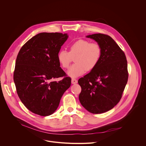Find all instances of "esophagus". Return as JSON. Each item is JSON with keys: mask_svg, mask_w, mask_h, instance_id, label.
<instances>
[{"mask_svg": "<svg viewBox=\"0 0 146 146\" xmlns=\"http://www.w3.org/2000/svg\"><path fill=\"white\" fill-rule=\"evenodd\" d=\"M72 83L73 84H76V83H77V80L76 78H72Z\"/></svg>", "mask_w": 146, "mask_h": 146, "instance_id": "esophagus-1", "label": "esophagus"}]
</instances>
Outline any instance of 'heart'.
Segmentation results:
<instances>
[{
	"mask_svg": "<svg viewBox=\"0 0 146 146\" xmlns=\"http://www.w3.org/2000/svg\"><path fill=\"white\" fill-rule=\"evenodd\" d=\"M102 49L99 44L90 43L86 40L80 39L71 44L69 52L62 50L58 54V60L61 66L68 69L74 58L75 64L72 66L68 73L72 77L91 72L98 65L101 59Z\"/></svg>",
	"mask_w": 146,
	"mask_h": 146,
	"instance_id": "b5f03b06",
	"label": "heart"
}]
</instances>
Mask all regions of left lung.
<instances>
[{"instance_id":"obj_1","label":"left lung","mask_w":146,"mask_h":146,"mask_svg":"<svg viewBox=\"0 0 146 146\" xmlns=\"http://www.w3.org/2000/svg\"><path fill=\"white\" fill-rule=\"evenodd\" d=\"M97 41L102 49L96 67L78 83L81 88L79 100L89 112L100 114L113 109L120 101L128 79L125 54L109 35L87 36Z\"/></svg>"}]
</instances>
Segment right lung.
Wrapping results in <instances>:
<instances>
[{
    "mask_svg": "<svg viewBox=\"0 0 146 146\" xmlns=\"http://www.w3.org/2000/svg\"><path fill=\"white\" fill-rule=\"evenodd\" d=\"M68 37L66 33H40L29 39L18 54L13 76L17 93L35 114L54 113L71 85V78L61 69L57 57ZM59 77L63 78L53 81Z\"/></svg>",
    "mask_w": 146,
    "mask_h": 146,
    "instance_id": "1",
    "label": "right lung"
}]
</instances>
